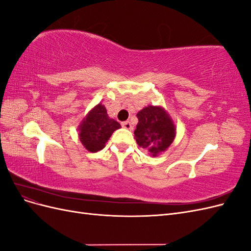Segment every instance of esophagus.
<instances>
[{
	"label": "esophagus",
	"instance_id": "34e87169",
	"mask_svg": "<svg viewBox=\"0 0 251 251\" xmlns=\"http://www.w3.org/2000/svg\"><path fill=\"white\" fill-rule=\"evenodd\" d=\"M121 125H123V126H124V127L127 128V130H132V128H133V126H132V124H131L130 121H128V120H126V121H124V123L121 124Z\"/></svg>",
	"mask_w": 251,
	"mask_h": 251
}]
</instances>
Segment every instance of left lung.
<instances>
[{"instance_id": "left-lung-1", "label": "left lung", "mask_w": 251, "mask_h": 251, "mask_svg": "<svg viewBox=\"0 0 251 251\" xmlns=\"http://www.w3.org/2000/svg\"><path fill=\"white\" fill-rule=\"evenodd\" d=\"M137 118L138 125L134 134L139 147L157 156L171 146L176 130L168 113L162 108L149 105L138 112Z\"/></svg>"}]
</instances>
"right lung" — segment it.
Wrapping results in <instances>:
<instances>
[{"instance_id":"add662e5","label":"right lung","mask_w":251,"mask_h":251,"mask_svg":"<svg viewBox=\"0 0 251 251\" xmlns=\"http://www.w3.org/2000/svg\"><path fill=\"white\" fill-rule=\"evenodd\" d=\"M119 127L120 125L109 118L107 110L100 103L90 111L79 126V139L89 151L95 153L105 147L113 132Z\"/></svg>"}]
</instances>
